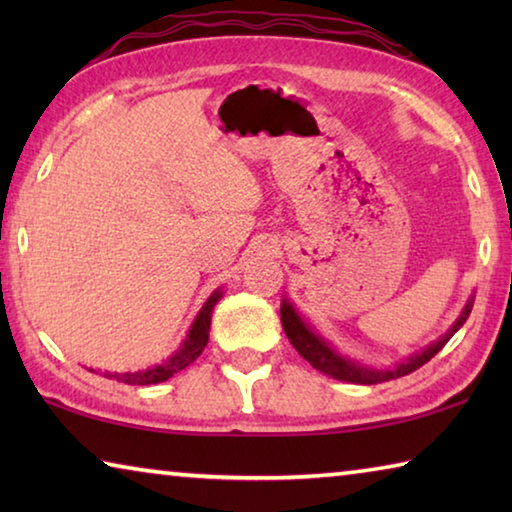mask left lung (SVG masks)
Returning <instances> with one entry per match:
<instances>
[{"mask_svg":"<svg viewBox=\"0 0 512 512\" xmlns=\"http://www.w3.org/2000/svg\"><path fill=\"white\" fill-rule=\"evenodd\" d=\"M474 305V298L467 300V305L463 309V314L458 316L456 323L449 327V332L440 336L436 343H431L424 348L422 352L413 354V357L404 359L402 363H397L393 368H368L363 366L359 361H352L348 357H343L336 350L329 348V343L325 339H320V336L311 329L305 320L298 316V311L293 309V305L289 300H282V307H280V316H282V327L284 332H287V339L291 341L293 348L298 350V354L302 359H307L311 366L316 370L325 372V375L334 377V379H341V381H350V384H381V381H391L397 377H404L409 375V372L418 370L424 363L431 361L436 354L445 348V343L452 339V336L458 332V329L463 327V323L470 316Z\"/></svg>","mask_w":512,"mask_h":512,"instance_id":"1","label":"left lung"}]
</instances>
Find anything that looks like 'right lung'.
Instances as JSON below:
<instances>
[{
    "instance_id": "add662e5",
    "label": "right lung",
    "mask_w": 512,
    "mask_h": 512,
    "mask_svg": "<svg viewBox=\"0 0 512 512\" xmlns=\"http://www.w3.org/2000/svg\"><path fill=\"white\" fill-rule=\"evenodd\" d=\"M221 296H223V291L216 289L212 296L207 298L203 309L198 311V316L192 323V327H189V334L183 341V345H180V348L173 352L167 361H162L160 366L137 370V372H108L106 370V375L103 377L124 381V384H128V386H149V384H160V381H167L169 377L176 375V372L185 370L189 363H194L198 357H201V352L205 350L207 339H210L212 311H214L216 302L221 300Z\"/></svg>"
}]
</instances>
